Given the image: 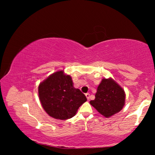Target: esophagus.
I'll list each match as a JSON object with an SVG mask.
<instances>
[{"label": "esophagus", "instance_id": "1", "mask_svg": "<svg viewBox=\"0 0 155 155\" xmlns=\"http://www.w3.org/2000/svg\"><path fill=\"white\" fill-rule=\"evenodd\" d=\"M85 96H86V98H87V100L90 99V94H89V93H86L85 94Z\"/></svg>", "mask_w": 155, "mask_h": 155}]
</instances>
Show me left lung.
I'll use <instances>...</instances> for the list:
<instances>
[{
	"mask_svg": "<svg viewBox=\"0 0 155 155\" xmlns=\"http://www.w3.org/2000/svg\"><path fill=\"white\" fill-rule=\"evenodd\" d=\"M124 90L111 78H103L90 103L100 114L109 117L122 109L125 104Z\"/></svg>",
	"mask_w": 155,
	"mask_h": 155,
	"instance_id": "obj_1",
	"label": "left lung"
}]
</instances>
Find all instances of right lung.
I'll list each match as a JSON object with an SVG mask.
<instances>
[{
    "label": "right lung",
    "instance_id": "obj_1",
    "mask_svg": "<svg viewBox=\"0 0 155 155\" xmlns=\"http://www.w3.org/2000/svg\"><path fill=\"white\" fill-rule=\"evenodd\" d=\"M38 94L41 106L50 116L67 120L74 116L87 98L73 86L72 78L57 71L40 83Z\"/></svg>",
    "mask_w": 155,
    "mask_h": 155
}]
</instances>
